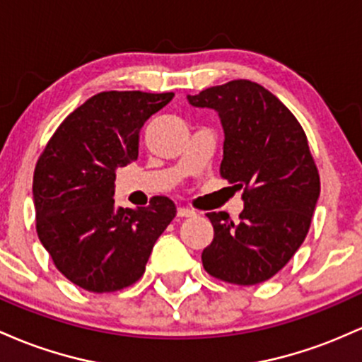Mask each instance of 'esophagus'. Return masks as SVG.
I'll list each match as a JSON object with an SVG mask.
<instances>
[{"label": "esophagus", "instance_id": "esophagus-1", "mask_svg": "<svg viewBox=\"0 0 362 362\" xmlns=\"http://www.w3.org/2000/svg\"><path fill=\"white\" fill-rule=\"evenodd\" d=\"M177 215H180V217H193L194 210L188 209V206H180V209H177Z\"/></svg>", "mask_w": 362, "mask_h": 362}]
</instances>
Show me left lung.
<instances>
[{"label":"left lung","mask_w":362,"mask_h":362,"mask_svg":"<svg viewBox=\"0 0 362 362\" xmlns=\"http://www.w3.org/2000/svg\"><path fill=\"white\" fill-rule=\"evenodd\" d=\"M215 109L224 128L221 176L243 189L239 221L209 212L214 239L203 269L238 286L274 277L303 245L320 197V174L306 133L277 97L250 80H233L188 95Z\"/></svg>","instance_id":"1"}]
</instances>
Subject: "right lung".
<instances>
[{
  "label": "right lung",
  "mask_w": 362,
  "mask_h": 362,
  "mask_svg": "<svg viewBox=\"0 0 362 362\" xmlns=\"http://www.w3.org/2000/svg\"><path fill=\"white\" fill-rule=\"evenodd\" d=\"M174 93L100 92L59 124L34 170L37 235L52 263L88 292L133 286L153 245L176 217L168 197L116 209V169L138 157L140 129Z\"/></svg>",
  "instance_id": "add662e5"
}]
</instances>
